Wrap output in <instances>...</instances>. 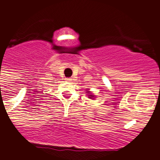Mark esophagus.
Segmentation results:
<instances>
[{"label":"esophagus","mask_w":160,"mask_h":160,"mask_svg":"<svg viewBox=\"0 0 160 160\" xmlns=\"http://www.w3.org/2000/svg\"><path fill=\"white\" fill-rule=\"evenodd\" d=\"M71 80H72V79H71V78H66V82H70Z\"/></svg>","instance_id":"34e87169"}]
</instances>
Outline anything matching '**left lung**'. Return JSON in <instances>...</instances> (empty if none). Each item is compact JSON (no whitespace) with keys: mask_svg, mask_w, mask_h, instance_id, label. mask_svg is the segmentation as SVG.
Listing matches in <instances>:
<instances>
[{"mask_svg":"<svg viewBox=\"0 0 160 160\" xmlns=\"http://www.w3.org/2000/svg\"><path fill=\"white\" fill-rule=\"evenodd\" d=\"M87 95L88 96V98H91V99H94L95 98V95L94 94H93L92 93H91V91H87Z\"/></svg>","mask_w":160,"mask_h":160,"instance_id":"obj_1","label":"left lung"}]
</instances>
